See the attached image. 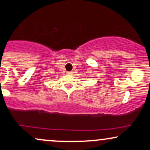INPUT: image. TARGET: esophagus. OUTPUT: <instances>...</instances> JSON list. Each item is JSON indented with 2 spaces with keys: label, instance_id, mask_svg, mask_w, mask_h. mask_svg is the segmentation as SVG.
Wrapping results in <instances>:
<instances>
[{
  "label": "esophagus",
  "instance_id": "esophagus-1",
  "mask_svg": "<svg viewBox=\"0 0 150 150\" xmlns=\"http://www.w3.org/2000/svg\"><path fill=\"white\" fill-rule=\"evenodd\" d=\"M67 74H68V75H73V71L68 72V73H67Z\"/></svg>",
  "mask_w": 150,
  "mask_h": 150
}]
</instances>
